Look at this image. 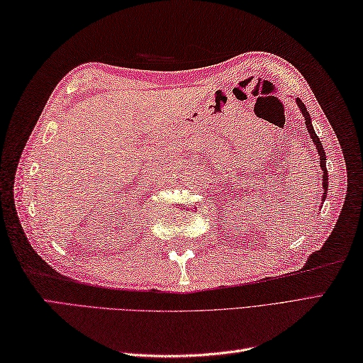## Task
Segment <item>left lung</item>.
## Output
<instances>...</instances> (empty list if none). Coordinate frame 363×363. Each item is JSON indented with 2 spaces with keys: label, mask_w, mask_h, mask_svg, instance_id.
<instances>
[{
  "label": "left lung",
  "mask_w": 363,
  "mask_h": 363,
  "mask_svg": "<svg viewBox=\"0 0 363 363\" xmlns=\"http://www.w3.org/2000/svg\"><path fill=\"white\" fill-rule=\"evenodd\" d=\"M296 103H298V106H299L301 112H303V115H304L306 128H307V130H309V134H311V137H312V140H313L315 146H317V150H318L320 167H321V169H323V189H325V194H323V199H325V198H326V191H328V169H326V154H325V148H323V145H321V142H320L318 135L315 134L313 126H312V123H311V117H309V113H307V111H306V106H304V103L301 101L299 98H296Z\"/></svg>",
  "instance_id": "1"
}]
</instances>
